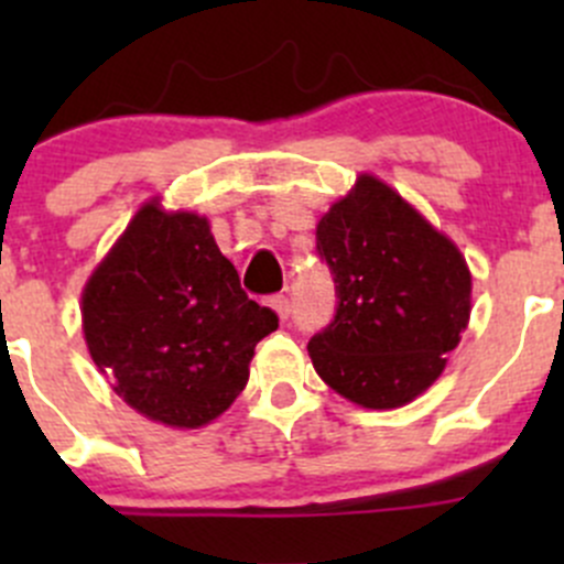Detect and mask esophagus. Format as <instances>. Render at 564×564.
Here are the masks:
<instances>
[{"mask_svg":"<svg viewBox=\"0 0 564 564\" xmlns=\"http://www.w3.org/2000/svg\"><path fill=\"white\" fill-rule=\"evenodd\" d=\"M267 303H270V308L275 311V314L281 316V318H289V314H292V303H289L286 294H272V297L267 300Z\"/></svg>","mask_w":564,"mask_h":564,"instance_id":"esophagus-1","label":"esophagus"}]
</instances>
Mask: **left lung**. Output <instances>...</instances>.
<instances>
[{"label":"left lung","instance_id":"left-lung-1","mask_svg":"<svg viewBox=\"0 0 564 564\" xmlns=\"http://www.w3.org/2000/svg\"><path fill=\"white\" fill-rule=\"evenodd\" d=\"M335 314L308 340L318 377L368 409L403 406L442 371L469 318L464 256L373 176L316 226Z\"/></svg>","mask_w":564,"mask_h":564}]
</instances>
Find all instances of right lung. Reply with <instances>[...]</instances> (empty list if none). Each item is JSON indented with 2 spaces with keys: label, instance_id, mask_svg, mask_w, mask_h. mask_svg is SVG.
Wrapping results in <instances>:
<instances>
[{
  "label": "right lung",
  "instance_id": "obj_1",
  "mask_svg": "<svg viewBox=\"0 0 564 564\" xmlns=\"http://www.w3.org/2000/svg\"><path fill=\"white\" fill-rule=\"evenodd\" d=\"M95 366L133 409L196 429L248 384L256 344L278 314L253 303L207 218L141 207L82 297Z\"/></svg>",
  "mask_w": 564,
  "mask_h": 564
}]
</instances>
